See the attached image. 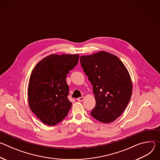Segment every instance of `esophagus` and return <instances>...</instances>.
<instances>
[{
    "instance_id": "obj_1",
    "label": "esophagus",
    "mask_w": 160,
    "mask_h": 160,
    "mask_svg": "<svg viewBox=\"0 0 160 160\" xmlns=\"http://www.w3.org/2000/svg\"><path fill=\"white\" fill-rule=\"evenodd\" d=\"M83 99H84V97L82 96V97H80V98H78L77 99V101H82Z\"/></svg>"
}]
</instances>
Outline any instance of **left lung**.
<instances>
[{"instance_id": "left-lung-1", "label": "left lung", "mask_w": 160, "mask_h": 160, "mask_svg": "<svg viewBox=\"0 0 160 160\" xmlns=\"http://www.w3.org/2000/svg\"><path fill=\"white\" fill-rule=\"evenodd\" d=\"M80 59L95 94L91 116L102 123L112 122L121 116L131 98L132 83L127 69L118 57L105 51L82 56Z\"/></svg>"}]
</instances>
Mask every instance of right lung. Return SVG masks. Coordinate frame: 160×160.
Here are the masks:
<instances>
[{
	"instance_id": "1",
	"label": "right lung",
	"mask_w": 160,
	"mask_h": 160,
	"mask_svg": "<svg viewBox=\"0 0 160 160\" xmlns=\"http://www.w3.org/2000/svg\"><path fill=\"white\" fill-rule=\"evenodd\" d=\"M78 54H51L35 66L30 78L28 104L44 124L53 126L68 115L72 102L68 98L67 74L77 66Z\"/></svg>"
}]
</instances>
